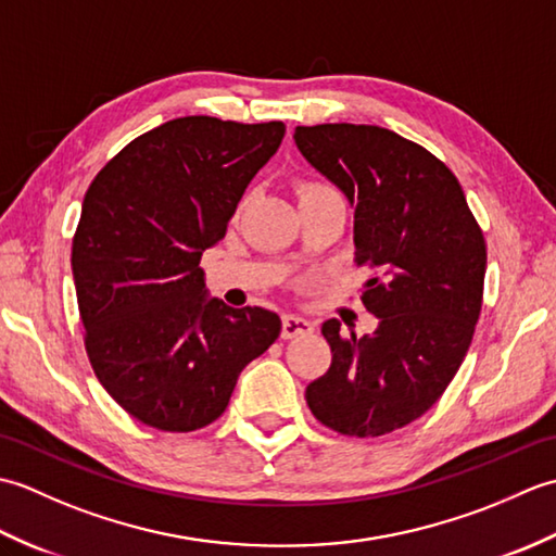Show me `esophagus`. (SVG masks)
<instances>
[{
  "label": "esophagus",
  "mask_w": 556,
  "mask_h": 556,
  "mask_svg": "<svg viewBox=\"0 0 556 556\" xmlns=\"http://www.w3.org/2000/svg\"><path fill=\"white\" fill-rule=\"evenodd\" d=\"M315 329V325L311 320H305L301 315H285L281 320V337L285 339H296V337H305L311 334Z\"/></svg>",
  "instance_id": "esophagus-1"
}]
</instances>
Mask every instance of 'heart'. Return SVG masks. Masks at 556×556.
<instances>
[{
	"mask_svg": "<svg viewBox=\"0 0 556 556\" xmlns=\"http://www.w3.org/2000/svg\"><path fill=\"white\" fill-rule=\"evenodd\" d=\"M325 191H332V188H329L327 184H320V181H301L299 184V200L317 195V193H325Z\"/></svg>",
	"mask_w": 556,
	"mask_h": 556,
	"instance_id": "obj_1",
	"label": "heart"
}]
</instances>
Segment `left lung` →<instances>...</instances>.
<instances>
[{
    "label": "left lung",
    "mask_w": 556,
    "mask_h": 556,
    "mask_svg": "<svg viewBox=\"0 0 556 556\" xmlns=\"http://www.w3.org/2000/svg\"><path fill=\"white\" fill-rule=\"evenodd\" d=\"M296 148L346 195L372 334H323L332 365L305 389L313 416L351 437L420 418L464 363L482 305L488 251L464 188L444 162L380 126H296Z\"/></svg>",
    "instance_id": "8db88e82"
}]
</instances>
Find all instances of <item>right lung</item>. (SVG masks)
I'll list each match as a JSON object with an SVG mask.
<instances>
[{
	"instance_id": "obj_1",
	"label": "right lung",
	"mask_w": 556,
	"mask_h": 556,
	"mask_svg": "<svg viewBox=\"0 0 556 556\" xmlns=\"http://www.w3.org/2000/svg\"><path fill=\"white\" fill-rule=\"evenodd\" d=\"M281 122L181 116L131 140L83 198L71 269L86 351L124 410L164 432L217 420L277 313L207 299L200 257L217 245Z\"/></svg>"
}]
</instances>
